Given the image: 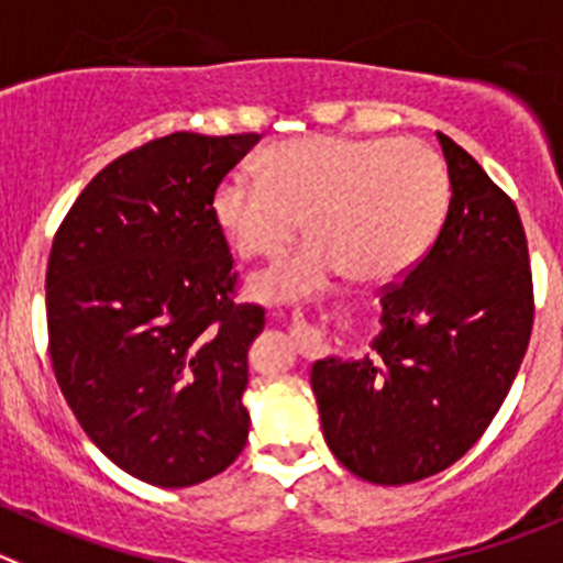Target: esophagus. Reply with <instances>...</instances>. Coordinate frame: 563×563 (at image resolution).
Returning a JSON list of instances; mask_svg holds the SVG:
<instances>
[{
    "instance_id": "34e87169",
    "label": "esophagus",
    "mask_w": 563,
    "mask_h": 563,
    "mask_svg": "<svg viewBox=\"0 0 563 563\" xmlns=\"http://www.w3.org/2000/svg\"><path fill=\"white\" fill-rule=\"evenodd\" d=\"M288 328H291V335H294V341L299 344V353H302V355H311L313 350L319 346V341H322L319 330L311 328V324L302 319V313H294L291 324H288Z\"/></svg>"
}]
</instances>
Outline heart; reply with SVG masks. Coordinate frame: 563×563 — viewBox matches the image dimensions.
I'll use <instances>...</instances> for the list:
<instances>
[{
    "label": "heart",
    "instance_id": "b5f03b06",
    "mask_svg": "<svg viewBox=\"0 0 563 563\" xmlns=\"http://www.w3.org/2000/svg\"><path fill=\"white\" fill-rule=\"evenodd\" d=\"M257 177L230 175L210 210L239 257H275L308 244L252 277L266 302L311 297L339 275L386 286L428 255L450 205L444 163L417 139L306 135L269 146Z\"/></svg>",
    "mask_w": 563,
    "mask_h": 563
}]
</instances>
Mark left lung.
Returning a JSON list of instances; mask_svg holds the SVG:
<instances>
[{"label":"left lung","instance_id":"8db88e82","mask_svg":"<svg viewBox=\"0 0 563 563\" xmlns=\"http://www.w3.org/2000/svg\"><path fill=\"white\" fill-rule=\"evenodd\" d=\"M435 139L453 197L433 246L383 294L369 355L311 366L330 453L380 486L424 481L481 439L533 330L517 205L470 152Z\"/></svg>","mask_w":563,"mask_h":563}]
</instances>
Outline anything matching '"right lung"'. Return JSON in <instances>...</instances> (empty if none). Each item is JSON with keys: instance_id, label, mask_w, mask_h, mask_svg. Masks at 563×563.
Instances as JSON below:
<instances>
[{"instance_id": "1", "label": "right lung", "mask_w": 563, "mask_h": 563, "mask_svg": "<svg viewBox=\"0 0 563 563\" xmlns=\"http://www.w3.org/2000/svg\"><path fill=\"white\" fill-rule=\"evenodd\" d=\"M257 133H172L108 163L52 241L46 324L57 386L119 470L186 488L228 470L250 435L246 350L264 308L210 199Z\"/></svg>"}]
</instances>
